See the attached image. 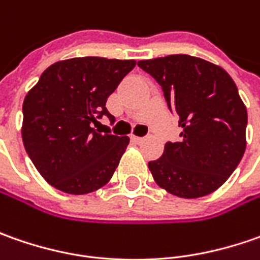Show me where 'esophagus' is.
Segmentation results:
<instances>
[{
    "instance_id": "34e87169",
    "label": "esophagus",
    "mask_w": 260,
    "mask_h": 260,
    "mask_svg": "<svg viewBox=\"0 0 260 260\" xmlns=\"http://www.w3.org/2000/svg\"><path fill=\"white\" fill-rule=\"evenodd\" d=\"M130 139L135 142V143H142L143 140H145V137H139V136H135V135H132L130 136Z\"/></svg>"
}]
</instances>
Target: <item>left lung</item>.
Wrapping results in <instances>:
<instances>
[{
  "instance_id": "1",
  "label": "left lung",
  "mask_w": 260,
  "mask_h": 260,
  "mask_svg": "<svg viewBox=\"0 0 260 260\" xmlns=\"http://www.w3.org/2000/svg\"><path fill=\"white\" fill-rule=\"evenodd\" d=\"M162 86L179 115L181 140L168 142L149 162L155 182L169 194L200 198L233 174L246 149L247 111L232 76L221 66L189 55L137 62Z\"/></svg>"
}]
</instances>
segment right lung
Masks as SVG:
<instances>
[{
  "label": "right lung",
  "instance_id": "right-lung-1",
  "mask_svg": "<svg viewBox=\"0 0 260 260\" xmlns=\"http://www.w3.org/2000/svg\"><path fill=\"white\" fill-rule=\"evenodd\" d=\"M136 60L96 56L50 65L23 103L21 137L25 152L47 184L84 195L104 186L130 139L101 135L92 123L108 113L105 103Z\"/></svg>",
  "mask_w": 260,
  "mask_h": 260
}]
</instances>
